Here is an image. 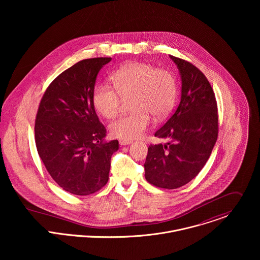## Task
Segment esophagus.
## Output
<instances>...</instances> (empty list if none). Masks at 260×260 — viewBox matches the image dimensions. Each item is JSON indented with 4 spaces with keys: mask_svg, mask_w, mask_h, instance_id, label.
<instances>
[{
    "mask_svg": "<svg viewBox=\"0 0 260 260\" xmlns=\"http://www.w3.org/2000/svg\"><path fill=\"white\" fill-rule=\"evenodd\" d=\"M119 143H120L121 146H125V145L130 144L131 141H130V140H123V139H120V140H119Z\"/></svg>",
    "mask_w": 260,
    "mask_h": 260,
    "instance_id": "esophagus-1",
    "label": "esophagus"
}]
</instances>
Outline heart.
Here are the masks:
<instances>
[{
	"mask_svg": "<svg viewBox=\"0 0 260 260\" xmlns=\"http://www.w3.org/2000/svg\"><path fill=\"white\" fill-rule=\"evenodd\" d=\"M112 88L107 84L97 85L92 102L100 115L112 119L125 101L129 100L131 113L124 115L110 125V132L116 138L132 140L141 137L151 123L150 115L161 118L172 109L176 98V81L165 69L131 62L116 70L110 77Z\"/></svg>",
	"mask_w": 260,
	"mask_h": 260,
	"instance_id": "1",
	"label": "heart"
}]
</instances>
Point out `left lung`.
Segmentation results:
<instances>
[{
    "label": "left lung",
    "instance_id": "obj_1",
    "mask_svg": "<svg viewBox=\"0 0 260 260\" xmlns=\"http://www.w3.org/2000/svg\"><path fill=\"white\" fill-rule=\"evenodd\" d=\"M182 81L181 99L167 122L155 132L165 144H151L144 164L150 184L176 189L204 167L218 136L217 103L213 89L192 63L170 56Z\"/></svg>",
    "mask_w": 260,
    "mask_h": 260
}]
</instances>
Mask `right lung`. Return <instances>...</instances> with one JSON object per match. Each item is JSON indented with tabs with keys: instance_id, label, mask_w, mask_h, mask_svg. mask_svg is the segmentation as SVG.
Segmentation results:
<instances>
[{
	"instance_id": "obj_1",
	"label": "right lung",
	"mask_w": 260,
	"mask_h": 260,
	"mask_svg": "<svg viewBox=\"0 0 260 260\" xmlns=\"http://www.w3.org/2000/svg\"><path fill=\"white\" fill-rule=\"evenodd\" d=\"M111 58L85 59L46 89L35 121L38 153L54 181L75 195L99 191L109 179L118 140L104 142L106 128L92 102L97 75Z\"/></svg>"
}]
</instances>
